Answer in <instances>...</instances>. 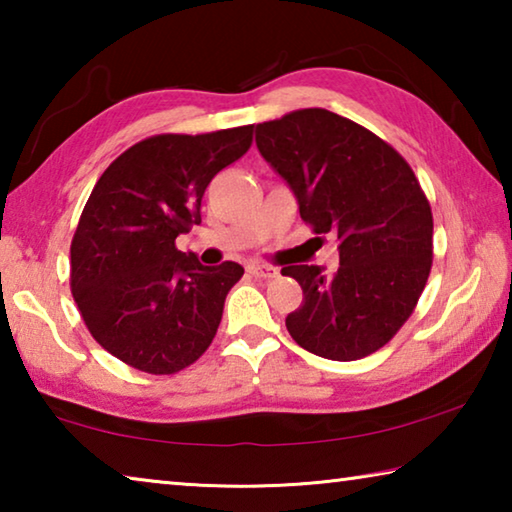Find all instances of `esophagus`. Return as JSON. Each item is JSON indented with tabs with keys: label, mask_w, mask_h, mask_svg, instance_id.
<instances>
[{
	"label": "esophagus",
	"mask_w": 512,
	"mask_h": 512,
	"mask_svg": "<svg viewBox=\"0 0 512 512\" xmlns=\"http://www.w3.org/2000/svg\"><path fill=\"white\" fill-rule=\"evenodd\" d=\"M248 273L253 277H262V280H271V277H277V268L268 264H248Z\"/></svg>",
	"instance_id": "obj_1"
}]
</instances>
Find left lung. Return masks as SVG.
<instances>
[{
    "mask_svg": "<svg viewBox=\"0 0 512 512\" xmlns=\"http://www.w3.org/2000/svg\"><path fill=\"white\" fill-rule=\"evenodd\" d=\"M257 149L287 180L316 235L339 237V271L284 266L302 305L287 316L300 348L332 361L377 352L409 320L433 264V216L400 153L325 108L257 124Z\"/></svg>",
    "mask_w": 512,
    "mask_h": 512,
    "instance_id": "obj_1",
    "label": "left lung"
}]
</instances>
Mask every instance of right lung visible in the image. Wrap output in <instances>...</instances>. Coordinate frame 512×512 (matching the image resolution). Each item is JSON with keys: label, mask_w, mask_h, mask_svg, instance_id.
I'll return each instance as SVG.
<instances>
[{"label": "right lung", "mask_w": 512, "mask_h": 512, "mask_svg": "<svg viewBox=\"0 0 512 512\" xmlns=\"http://www.w3.org/2000/svg\"><path fill=\"white\" fill-rule=\"evenodd\" d=\"M253 128L146 137L94 185L69 248V287L94 341L126 366L176 375L210 348L244 268L203 266L176 237L201 223L207 185L250 149Z\"/></svg>", "instance_id": "obj_1"}]
</instances>
